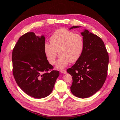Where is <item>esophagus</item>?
<instances>
[{
    "label": "esophagus",
    "mask_w": 120,
    "mask_h": 120,
    "mask_svg": "<svg viewBox=\"0 0 120 120\" xmlns=\"http://www.w3.org/2000/svg\"><path fill=\"white\" fill-rule=\"evenodd\" d=\"M60 71L61 72H62V73L64 74H66L67 73V71H66V70H61Z\"/></svg>",
    "instance_id": "obj_1"
}]
</instances>
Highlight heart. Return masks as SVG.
<instances>
[{"instance_id": "b5f03b06", "label": "heart", "mask_w": 120, "mask_h": 120, "mask_svg": "<svg viewBox=\"0 0 120 120\" xmlns=\"http://www.w3.org/2000/svg\"><path fill=\"white\" fill-rule=\"evenodd\" d=\"M50 43L45 45V52L51 64L56 63L58 50L60 54L56 68L62 69L69 63H75L81 57L85 46L83 36L74 31L60 28L53 32L50 38Z\"/></svg>"}]
</instances>
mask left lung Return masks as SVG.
Wrapping results in <instances>:
<instances>
[{"mask_svg":"<svg viewBox=\"0 0 120 120\" xmlns=\"http://www.w3.org/2000/svg\"><path fill=\"white\" fill-rule=\"evenodd\" d=\"M72 26L70 28H79ZM85 41L83 52L79 59L67 71L72 78L71 91L82 99L97 92L106 81L109 55L101 39L86 30L81 32Z\"/></svg>","mask_w":120,"mask_h":120,"instance_id":"8db88e82","label":"left lung"}]
</instances>
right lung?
I'll use <instances>...</instances> for the list:
<instances>
[{
	"label": "right lung",
	"mask_w": 120,
	"mask_h": 120,
	"mask_svg": "<svg viewBox=\"0 0 120 120\" xmlns=\"http://www.w3.org/2000/svg\"><path fill=\"white\" fill-rule=\"evenodd\" d=\"M45 38L27 32L19 38L12 51L13 75L17 84L28 96L41 99L50 95L57 71L49 64L45 52Z\"/></svg>",
	"instance_id": "obj_1"
}]
</instances>
